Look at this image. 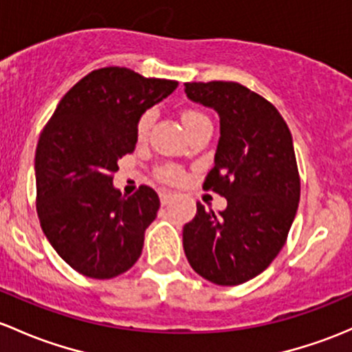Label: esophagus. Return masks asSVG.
<instances>
[{
  "label": "esophagus",
  "instance_id": "esophagus-1",
  "mask_svg": "<svg viewBox=\"0 0 352 352\" xmlns=\"http://www.w3.org/2000/svg\"><path fill=\"white\" fill-rule=\"evenodd\" d=\"M172 199H173L172 192H168V190H162V192H160V202H162V206H168Z\"/></svg>",
  "mask_w": 352,
  "mask_h": 352
}]
</instances>
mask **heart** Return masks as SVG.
Listing matches in <instances>:
<instances>
[{
  "mask_svg": "<svg viewBox=\"0 0 352 352\" xmlns=\"http://www.w3.org/2000/svg\"><path fill=\"white\" fill-rule=\"evenodd\" d=\"M206 118H207L206 114H202L201 111H195V109H187L184 111L182 114V121L184 124H186V128L190 126V124L195 123V121L206 120ZM153 120H155L153 109H146L140 114L138 121H136V136H138L140 140H143L148 135L151 124H153ZM155 175H157V179L162 180V182L175 186V184H180L184 180V170L175 164H164L157 166Z\"/></svg>",
  "mask_w": 352,
  "mask_h": 352,
  "instance_id": "heart-1",
  "label": "heart"
}]
</instances>
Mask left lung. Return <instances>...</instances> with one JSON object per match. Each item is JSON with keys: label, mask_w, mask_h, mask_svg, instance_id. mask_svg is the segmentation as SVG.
Masks as SVG:
<instances>
[{"label": "left lung", "mask_w": 352, "mask_h": 352, "mask_svg": "<svg viewBox=\"0 0 352 352\" xmlns=\"http://www.w3.org/2000/svg\"><path fill=\"white\" fill-rule=\"evenodd\" d=\"M195 102L221 120L206 190L223 195L219 214L197 202L184 226V251L202 278L239 285L268 268L287 241L300 199V175L290 129L275 106L238 82H186Z\"/></svg>", "instance_id": "obj_1"}]
</instances>
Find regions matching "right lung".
<instances>
[{"label":"right lung","instance_id":"obj_1","mask_svg":"<svg viewBox=\"0 0 352 352\" xmlns=\"http://www.w3.org/2000/svg\"><path fill=\"white\" fill-rule=\"evenodd\" d=\"M177 86L126 67L92 70L40 133L36 214L58 256L80 275L108 280L138 261L160 199L146 186L123 197L113 177L118 160L135 151L140 114Z\"/></svg>","mask_w":352,"mask_h":352}]
</instances>
